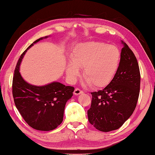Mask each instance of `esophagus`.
<instances>
[{"instance_id":"esophagus-1","label":"esophagus","mask_w":155,"mask_h":155,"mask_svg":"<svg viewBox=\"0 0 155 155\" xmlns=\"http://www.w3.org/2000/svg\"><path fill=\"white\" fill-rule=\"evenodd\" d=\"M82 93H84L83 91L80 90V89H78V88L75 89L74 91V94L75 95H80V94H82Z\"/></svg>"}]
</instances>
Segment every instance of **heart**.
I'll use <instances>...</instances> for the list:
<instances>
[{"label": "heart", "mask_w": 155, "mask_h": 155, "mask_svg": "<svg viewBox=\"0 0 155 155\" xmlns=\"http://www.w3.org/2000/svg\"><path fill=\"white\" fill-rule=\"evenodd\" d=\"M71 62L66 66V75L75 81L84 68L86 83L95 89L107 87L115 77L121 61V52L114 45L99 41L79 44L71 51Z\"/></svg>", "instance_id": "heart-1"}]
</instances>
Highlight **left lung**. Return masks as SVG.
<instances>
[{
	"instance_id": "obj_1",
	"label": "left lung",
	"mask_w": 155,
	"mask_h": 155,
	"mask_svg": "<svg viewBox=\"0 0 155 155\" xmlns=\"http://www.w3.org/2000/svg\"><path fill=\"white\" fill-rule=\"evenodd\" d=\"M121 43V61L115 77L103 90L91 93L87 111L90 124L103 132L121 127L133 114L139 98L141 75L137 60L127 45Z\"/></svg>"
}]
</instances>
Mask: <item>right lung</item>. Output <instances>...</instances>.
Returning <instances> with one entry per match:
<instances>
[{
	"label": "right lung",
	"mask_w": 155,
	"mask_h": 155,
	"mask_svg": "<svg viewBox=\"0 0 155 155\" xmlns=\"http://www.w3.org/2000/svg\"><path fill=\"white\" fill-rule=\"evenodd\" d=\"M47 37L37 39L22 53L15 68L12 82L17 109L29 126L39 131L54 130L62 122L66 103L73 96L74 91L73 87L58 81L37 86L29 84L22 78L20 66L26 52L34 44Z\"/></svg>",
	"instance_id": "obj_1"
}]
</instances>
